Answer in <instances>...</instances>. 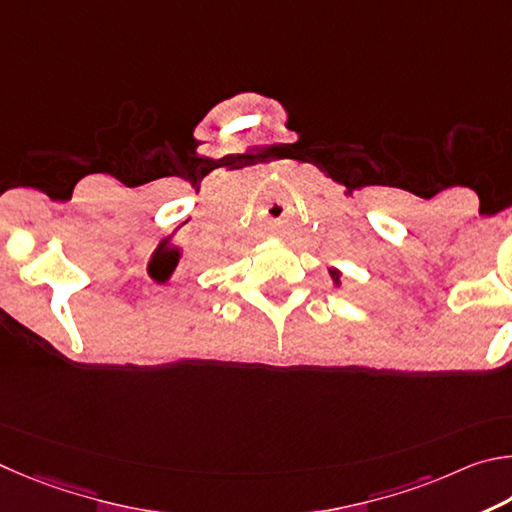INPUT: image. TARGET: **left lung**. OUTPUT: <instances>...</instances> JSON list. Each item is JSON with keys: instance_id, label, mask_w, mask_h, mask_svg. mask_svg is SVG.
Instances as JSON below:
<instances>
[{"instance_id": "8db88e82", "label": "left lung", "mask_w": 512, "mask_h": 512, "mask_svg": "<svg viewBox=\"0 0 512 512\" xmlns=\"http://www.w3.org/2000/svg\"><path fill=\"white\" fill-rule=\"evenodd\" d=\"M330 279H333V283H335V288H339V285H342V272L337 270V267H330Z\"/></svg>"}]
</instances>
